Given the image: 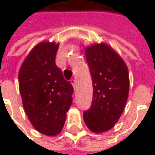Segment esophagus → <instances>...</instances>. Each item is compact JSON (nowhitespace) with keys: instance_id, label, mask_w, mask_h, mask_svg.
Returning a JSON list of instances; mask_svg holds the SVG:
<instances>
[{"instance_id":"34e87169","label":"esophagus","mask_w":155,"mask_h":155,"mask_svg":"<svg viewBox=\"0 0 155 155\" xmlns=\"http://www.w3.org/2000/svg\"><path fill=\"white\" fill-rule=\"evenodd\" d=\"M71 81V83H72L73 87H74V88H75V87H76V80L73 78V79H71V81Z\"/></svg>"}]
</instances>
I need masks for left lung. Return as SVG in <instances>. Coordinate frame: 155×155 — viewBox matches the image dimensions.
<instances>
[{
	"label": "left lung",
	"instance_id": "8db88e82",
	"mask_svg": "<svg viewBox=\"0 0 155 155\" xmlns=\"http://www.w3.org/2000/svg\"><path fill=\"white\" fill-rule=\"evenodd\" d=\"M93 95L91 106L83 119L93 133L111 129L122 115L129 91V74L123 59L107 44L85 48Z\"/></svg>",
	"mask_w": 155,
	"mask_h": 155
}]
</instances>
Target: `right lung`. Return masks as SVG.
<instances>
[{
  "instance_id": "right-lung-1",
  "label": "right lung",
  "mask_w": 155,
  "mask_h": 155,
  "mask_svg": "<svg viewBox=\"0 0 155 155\" xmlns=\"http://www.w3.org/2000/svg\"><path fill=\"white\" fill-rule=\"evenodd\" d=\"M58 47L54 42L39 43L28 54L18 72L25 112L35 129L49 137L61 133L73 103L74 88L55 64Z\"/></svg>"
}]
</instances>
